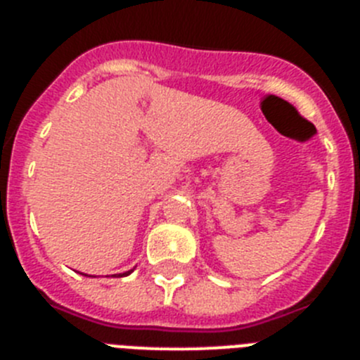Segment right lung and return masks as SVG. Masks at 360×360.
Masks as SVG:
<instances>
[{"instance_id":"right-lung-1","label":"right lung","mask_w":360,"mask_h":360,"mask_svg":"<svg viewBox=\"0 0 360 360\" xmlns=\"http://www.w3.org/2000/svg\"><path fill=\"white\" fill-rule=\"evenodd\" d=\"M129 272H131V270H129ZM129 272H124V274H120V276H128V274H129Z\"/></svg>"}]
</instances>
